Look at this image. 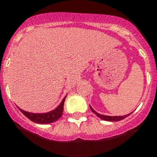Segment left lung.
Segmentation results:
<instances>
[{
    "label": "left lung",
    "instance_id": "1",
    "mask_svg": "<svg viewBox=\"0 0 157 157\" xmlns=\"http://www.w3.org/2000/svg\"><path fill=\"white\" fill-rule=\"evenodd\" d=\"M90 109H91L92 112H94V113L95 114V115H97L98 117H99L100 118H101L102 120H105V121H121V120H123L124 118H125L126 117H128V115H131L132 112L130 114H128V115H123V116H108V115H101V114H99L97 112H95L94 110L92 108V107L90 105Z\"/></svg>",
    "mask_w": 157,
    "mask_h": 157
}]
</instances>
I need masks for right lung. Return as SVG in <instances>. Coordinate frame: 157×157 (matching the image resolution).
I'll return each instance as SVG.
<instances>
[{"label":"right lung","mask_w":157,"mask_h":157,"mask_svg":"<svg viewBox=\"0 0 157 157\" xmlns=\"http://www.w3.org/2000/svg\"><path fill=\"white\" fill-rule=\"evenodd\" d=\"M66 98H67V96L64 97V98L63 99L61 103L59 104V105H58V107L56 109L49 112H46V113H32V112H25L21 108H18L21 112V113L24 114L29 119H30L33 122L38 123V124H49V123L55 122L62 116Z\"/></svg>","instance_id":"add662e5"}]
</instances>
